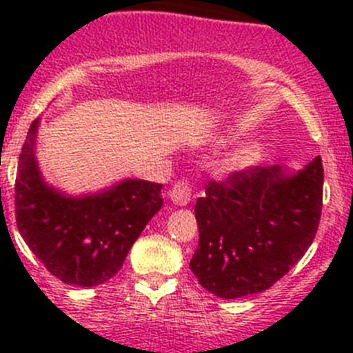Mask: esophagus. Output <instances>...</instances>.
I'll list each match as a JSON object with an SVG mask.
<instances>
[{"label":"esophagus","mask_w":353,"mask_h":353,"mask_svg":"<svg viewBox=\"0 0 353 353\" xmlns=\"http://www.w3.org/2000/svg\"><path fill=\"white\" fill-rule=\"evenodd\" d=\"M192 198V185L191 182H187V180H179V182L174 183L173 187L170 189V199L173 203L176 205H187L191 201Z\"/></svg>","instance_id":"1"}]
</instances>
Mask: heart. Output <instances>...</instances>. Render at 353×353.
I'll use <instances>...</instances> for the list:
<instances>
[{
	"instance_id": "1",
	"label": "heart",
	"mask_w": 353,
	"mask_h": 353,
	"mask_svg": "<svg viewBox=\"0 0 353 353\" xmlns=\"http://www.w3.org/2000/svg\"><path fill=\"white\" fill-rule=\"evenodd\" d=\"M261 157H263V148L260 145H245L226 159V168L232 171L248 170L260 162Z\"/></svg>"
}]
</instances>
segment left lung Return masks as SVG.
I'll return each instance as SVG.
<instances>
[{
    "label": "left lung",
    "mask_w": 353,
    "mask_h": 353,
    "mask_svg": "<svg viewBox=\"0 0 353 353\" xmlns=\"http://www.w3.org/2000/svg\"><path fill=\"white\" fill-rule=\"evenodd\" d=\"M322 196V157L299 173L252 166L210 180L194 208L199 244L191 270L199 285L221 299L269 290L313 242Z\"/></svg>",
    "instance_id": "left-lung-1"
}]
</instances>
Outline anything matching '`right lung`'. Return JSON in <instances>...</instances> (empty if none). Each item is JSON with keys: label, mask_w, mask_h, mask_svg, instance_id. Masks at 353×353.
I'll use <instances>...</instances> for the list:
<instances>
[{"label": "right lung", "mask_w": 353, "mask_h": 353, "mask_svg": "<svg viewBox=\"0 0 353 353\" xmlns=\"http://www.w3.org/2000/svg\"><path fill=\"white\" fill-rule=\"evenodd\" d=\"M37 118L19 155L15 221L28 248L67 285L99 286L125 261L148 221L161 210V183L123 180L72 198L43 182L35 161Z\"/></svg>", "instance_id": "1"}]
</instances>
